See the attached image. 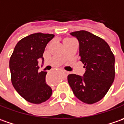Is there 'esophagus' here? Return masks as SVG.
<instances>
[{"mask_svg":"<svg viewBox=\"0 0 124 124\" xmlns=\"http://www.w3.org/2000/svg\"><path fill=\"white\" fill-rule=\"evenodd\" d=\"M64 73H65L66 74H67V73H67V71H66V70H64Z\"/></svg>","mask_w":124,"mask_h":124,"instance_id":"34e87169","label":"esophagus"}]
</instances>
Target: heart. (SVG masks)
I'll return each mask as SVG.
<instances>
[{
    "mask_svg": "<svg viewBox=\"0 0 124 124\" xmlns=\"http://www.w3.org/2000/svg\"><path fill=\"white\" fill-rule=\"evenodd\" d=\"M68 39H70V40H72V39H70V38H68Z\"/></svg>",
    "mask_w": 124,
    "mask_h": 124,
    "instance_id": "b5f03b06",
    "label": "heart"
}]
</instances>
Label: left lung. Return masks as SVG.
I'll return each instance as SVG.
<instances>
[{
  "label": "left lung",
  "mask_w": 124,
  "mask_h": 124,
  "mask_svg": "<svg viewBox=\"0 0 124 124\" xmlns=\"http://www.w3.org/2000/svg\"><path fill=\"white\" fill-rule=\"evenodd\" d=\"M79 42L80 61L84 64L83 76L70 74L68 82L75 96L92 104L101 100L115 79V56L102 38L86 31L70 33Z\"/></svg>",
  "instance_id": "1"
}]
</instances>
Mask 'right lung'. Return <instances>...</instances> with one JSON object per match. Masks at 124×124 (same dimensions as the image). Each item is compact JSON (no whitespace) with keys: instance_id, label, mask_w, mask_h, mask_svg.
I'll return each mask as SVG.
<instances>
[{"instance_id":"add662e5","label":"right lung","mask_w":124,"mask_h":124,"mask_svg":"<svg viewBox=\"0 0 124 124\" xmlns=\"http://www.w3.org/2000/svg\"><path fill=\"white\" fill-rule=\"evenodd\" d=\"M54 34L37 33L23 38L16 45L9 60L11 83L25 100L41 104L49 100L52 89L46 82V72H38V60L44 63L43 54Z\"/></svg>"}]
</instances>
